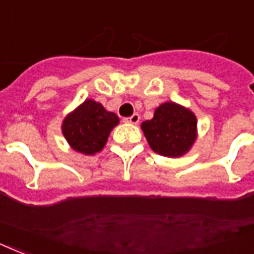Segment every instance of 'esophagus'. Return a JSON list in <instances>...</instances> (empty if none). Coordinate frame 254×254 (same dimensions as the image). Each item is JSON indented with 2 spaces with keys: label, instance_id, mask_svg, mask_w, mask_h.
<instances>
[{
  "label": "esophagus",
  "instance_id": "esophagus-1",
  "mask_svg": "<svg viewBox=\"0 0 254 254\" xmlns=\"http://www.w3.org/2000/svg\"><path fill=\"white\" fill-rule=\"evenodd\" d=\"M139 119H140L139 114H134V115H131L129 118H126V122H127V123H132V125H136V123L139 122Z\"/></svg>",
  "mask_w": 254,
  "mask_h": 254
}]
</instances>
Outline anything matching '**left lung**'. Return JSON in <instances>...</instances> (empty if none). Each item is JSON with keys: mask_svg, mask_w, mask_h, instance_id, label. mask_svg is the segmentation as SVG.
<instances>
[{"mask_svg": "<svg viewBox=\"0 0 254 254\" xmlns=\"http://www.w3.org/2000/svg\"><path fill=\"white\" fill-rule=\"evenodd\" d=\"M150 147L165 156H181L195 140L197 119L191 111L175 103H163L154 118L142 123Z\"/></svg>", "mask_w": 254, "mask_h": 254, "instance_id": "obj_1", "label": "left lung"}]
</instances>
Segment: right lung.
Returning <instances> with one entry per match:
<instances>
[{
    "instance_id": "right-lung-1",
    "label": "right lung",
    "mask_w": 254,
    "mask_h": 254,
    "mask_svg": "<svg viewBox=\"0 0 254 254\" xmlns=\"http://www.w3.org/2000/svg\"><path fill=\"white\" fill-rule=\"evenodd\" d=\"M119 123L100 103L85 100L63 122V134L76 151L93 155L104 147L111 129Z\"/></svg>"
}]
</instances>
